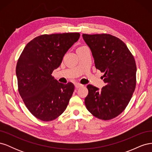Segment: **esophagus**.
Instances as JSON below:
<instances>
[{
    "instance_id": "esophagus-1",
    "label": "esophagus",
    "mask_w": 152,
    "mask_h": 152,
    "mask_svg": "<svg viewBox=\"0 0 152 152\" xmlns=\"http://www.w3.org/2000/svg\"><path fill=\"white\" fill-rule=\"evenodd\" d=\"M75 86L76 88H79V87H81L83 86V85L80 84V83H77V82H76V83L75 84Z\"/></svg>"
}]
</instances>
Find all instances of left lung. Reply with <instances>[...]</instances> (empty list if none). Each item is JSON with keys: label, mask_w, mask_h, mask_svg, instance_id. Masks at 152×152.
<instances>
[{"label": "left lung", "mask_w": 152, "mask_h": 152, "mask_svg": "<svg viewBox=\"0 0 152 152\" xmlns=\"http://www.w3.org/2000/svg\"><path fill=\"white\" fill-rule=\"evenodd\" d=\"M89 47L96 68L104 73L106 86L99 90L87 85L89 93L85 98L88 111L104 121L120 115L127 106L135 90V59L124 42L110 34H83Z\"/></svg>", "instance_id": "1"}]
</instances>
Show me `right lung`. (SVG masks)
<instances>
[{
    "instance_id": "right-lung-1",
    "label": "right lung",
    "mask_w": 152,
    "mask_h": 152,
    "mask_svg": "<svg viewBox=\"0 0 152 152\" xmlns=\"http://www.w3.org/2000/svg\"><path fill=\"white\" fill-rule=\"evenodd\" d=\"M80 35L65 33L38 36L26 44L18 59V91L30 113L41 121L54 120L67 107L75 86L72 82L59 83L51 74Z\"/></svg>"
}]
</instances>
